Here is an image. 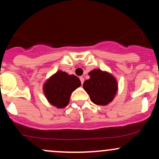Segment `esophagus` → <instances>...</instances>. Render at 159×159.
<instances>
[{
  "label": "esophagus",
  "mask_w": 159,
  "mask_h": 159,
  "mask_svg": "<svg viewBox=\"0 0 159 159\" xmlns=\"http://www.w3.org/2000/svg\"><path fill=\"white\" fill-rule=\"evenodd\" d=\"M80 81H81V84H83L84 81V78L83 77H80Z\"/></svg>",
  "instance_id": "1"
}]
</instances>
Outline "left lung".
Listing matches in <instances>:
<instances>
[{
	"label": "left lung",
	"instance_id": "left-lung-1",
	"mask_svg": "<svg viewBox=\"0 0 159 159\" xmlns=\"http://www.w3.org/2000/svg\"><path fill=\"white\" fill-rule=\"evenodd\" d=\"M90 78L84 82L83 87L91 101L98 105H106L114 99L117 91V82L114 77L100 69L89 73Z\"/></svg>",
	"mask_w": 159,
	"mask_h": 159
}]
</instances>
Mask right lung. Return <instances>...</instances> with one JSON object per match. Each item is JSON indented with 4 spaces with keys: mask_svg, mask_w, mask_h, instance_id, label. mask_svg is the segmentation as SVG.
<instances>
[{
    "mask_svg": "<svg viewBox=\"0 0 159 159\" xmlns=\"http://www.w3.org/2000/svg\"><path fill=\"white\" fill-rule=\"evenodd\" d=\"M80 86L81 81L77 76L58 71L46 81L43 90L49 102L63 108L68 105L71 93Z\"/></svg>",
    "mask_w": 159,
    "mask_h": 159,
    "instance_id": "1",
    "label": "right lung"
}]
</instances>
